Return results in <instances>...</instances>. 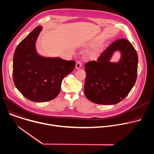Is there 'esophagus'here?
<instances>
[{"mask_svg":"<svg viewBox=\"0 0 154 154\" xmlns=\"http://www.w3.org/2000/svg\"><path fill=\"white\" fill-rule=\"evenodd\" d=\"M82 67V63L79 61H78L77 63H76V65H75V68L76 69H80Z\"/></svg>","mask_w":154,"mask_h":154,"instance_id":"obj_1","label":"esophagus"}]
</instances>
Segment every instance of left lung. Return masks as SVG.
I'll use <instances>...</instances> for the list:
<instances>
[{
    "label": "left lung",
    "instance_id": "obj_1",
    "mask_svg": "<svg viewBox=\"0 0 154 154\" xmlns=\"http://www.w3.org/2000/svg\"><path fill=\"white\" fill-rule=\"evenodd\" d=\"M116 51L120 53V58L118 62H112L111 59ZM138 62L137 52L128 40L119 39L112 42L95 60L85 64L86 98L101 105L121 102L136 82Z\"/></svg>",
    "mask_w": 154,
    "mask_h": 154
}]
</instances>
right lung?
<instances>
[{
    "label": "right lung",
    "instance_id": "right-lung-1",
    "mask_svg": "<svg viewBox=\"0 0 154 154\" xmlns=\"http://www.w3.org/2000/svg\"><path fill=\"white\" fill-rule=\"evenodd\" d=\"M42 30L41 26L36 27L19 44L13 62L16 88L25 97L36 102L55 98L63 79L72 72L75 66L73 60L45 57L38 53L36 42Z\"/></svg>",
    "mask_w": 154,
    "mask_h": 154
}]
</instances>
